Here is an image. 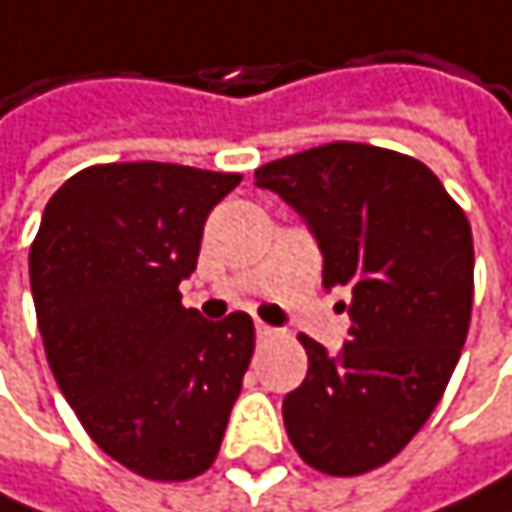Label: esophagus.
<instances>
[{
    "label": "esophagus",
    "instance_id": "1",
    "mask_svg": "<svg viewBox=\"0 0 512 512\" xmlns=\"http://www.w3.org/2000/svg\"><path fill=\"white\" fill-rule=\"evenodd\" d=\"M254 330H258V339H261V342H267V339H276V336H279V330H273V327H267V324H258Z\"/></svg>",
    "mask_w": 512,
    "mask_h": 512
}]
</instances>
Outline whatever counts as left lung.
I'll return each instance as SVG.
<instances>
[{"label":"left lung","mask_w":512,"mask_h":512,"mask_svg":"<svg viewBox=\"0 0 512 512\" xmlns=\"http://www.w3.org/2000/svg\"><path fill=\"white\" fill-rule=\"evenodd\" d=\"M254 179L315 233L324 288L351 297L339 354L300 336L309 372L282 405L288 438L333 477L381 468L423 429L459 363L474 303L471 224L423 161L369 143H324Z\"/></svg>","instance_id":"obj_1"}]
</instances>
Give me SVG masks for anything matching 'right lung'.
I'll use <instances>...</instances> for the list:
<instances>
[{
	"instance_id": "add662e5",
	"label": "right lung",
	"mask_w": 512,
	"mask_h": 512,
	"mask_svg": "<svg viewBox=\"0 0 512 512\" xmlns=\"http://www.w3.org/2000/svg\"><path fill=\"white\" fill-rule=\"evenodd\" d=\"M239 179L161 161L95 164L47 200L29 248L62 396L89 438L146 480H191L215 462L254 354L245 312L212 324L179 294L206 215Z\"/></svg>"
}]
</instances>
